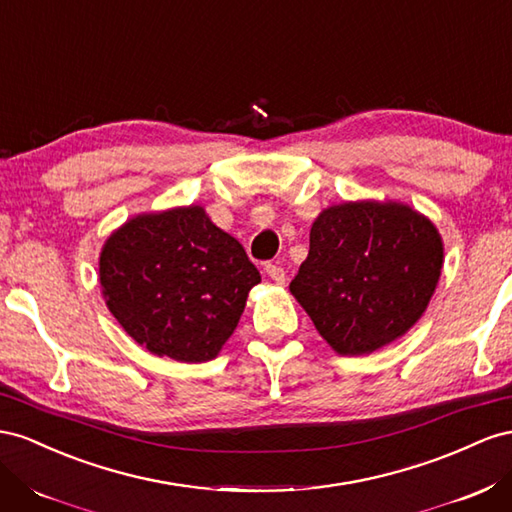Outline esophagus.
<instances>
[{"label": "esophagus", "instance_id": "esophagus-1", "mask_svg": "<svg viewBox=\"0 0 512 512\" xmlns=\"http://www.w3.org/2000/svg\"><path fill=\"white\" fill-rule=\"evenodd\" d=\"M265 273L269 275L273 282H278V284H284V280H286V271L280 265H271V262H267Z\"/></svg>", "mask_w": 512, "mask_h": 512}]
</instances>
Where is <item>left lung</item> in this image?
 <instances>
[{"label": "left lung", "mask_w": 512, "mask_h": 512, "mask_svg": "<svg viewBox=\"0 0 512 512\" xmlns=\"http://www.w3.org/2000/svg\"><path fill=\"white\" fill-rule=\"evenodd\" d=\"M444 262L437 228L405 204L329 206L290 293L340 355H366L400 338L431 301Z\"/></svg>", "instance_id": "8db88e82"}]
</instances>
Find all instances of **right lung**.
I'll return each instance as SVG.
<instances>
[{
  "instance_id": "1",
  "label": "right lung",
  "mask_w": 512,
  "mask_h": 512,
  "mask_svg": "<svg viewBox=\"0 0 512 512\" xmlns=\"http://www.w3.org/2000/svg\"><path fill=\"white\" fill-rule=\"evenodd\" d=\"M107 308L150 353L209 362L237 329L260 273L202 206L137 215L107 239Z\"/></svg>"
}]
</instances>
